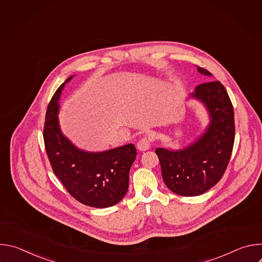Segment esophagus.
Returning <instances> with one entry per match:
<instances>
[{"label":"esophagus","mask_w":262,"mask_h":262,"mask_svg":"<svg viewBox=\"0 0 262 262\" xmlns=\"http://www.w3.org/2000/svg\"><path fill=\"white\" fill-rule=\"evenodd\" d=\"M150 145H151V139L149 137H143L138 141L137 148L140 151H146L150 148Z\"/></svg>","instance_id":"34e87169"}]
</instances>
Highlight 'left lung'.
<instances>
[{"instance_id":"obj_1","label":"left lung","mask_w":262,"mask_h":262,"mask_svg":"<svg viewBox=\"0 0 262 262\" xmlns=\"http://www.w3.org/2000/svg\"><path fill=\"white\" fill-rule=\"evenodd\" d=\"M204 76L211 73L197 67ZM191 97L201 101L209 115L205 132L179 150L157 148L163 179L168 189L180 196H198L215 185L225 172L234 144V112L221 82L198 85Z\"/></svg>"}]
</instances>
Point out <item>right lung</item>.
I'll return each instance as SVG.
<instances>
[{
    "label": "right lung",
    "mask_w": 262,
    "mask_h": 262,
    "mask_svg": "<svg viewBox=\"0 0 262 262\" xmlns=\"http://www.w3.org/2000/svg\"><path fill=\"white\" fill-rule=\"evenodd\" d=\"M69 77L53 95L47 110L43 140L54 173L79 202L97 208L117 204L126 194L129 169L136 160L134 144L101 152H88L74 146L59 125V99Z\"/></svg>",
    "instance_id": "right-lung-1"
}]
</instances>
